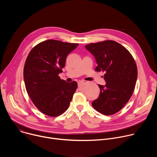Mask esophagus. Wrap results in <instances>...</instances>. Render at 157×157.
<instances>
[{"label": "esophagus", "mask_w": 157, "mask_h": 157, "mask_svg": "<svg viewBox=\"0 0 157 157\" xmlns=\"http://www.w3.org/2000/svg\"><path fill=\"white\" fill-rule=\"evenodd\" d=\"M85 83V82H84V81H79V82H78V87H81V86H82Z\"/></svg>", "instance_id": "34e87169"}]
</instances>
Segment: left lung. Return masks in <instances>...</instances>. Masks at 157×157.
Returning a JSON list of instances; mask_svg holds the SVG:
<instances>
[{
	"instance_id": "8db88e82",
	"label": "left lung",
	"mask_w": 157,
	"mask_h": 157,
	"mask_svg": "<svg viewBox=\"0 0 157 157\" xmlns=\"http://www.w3.org/2000/svg\"><path fill=\"white\" fill-rule=\"evenodd\" d=\"M85 48L96 58V71H104L105 86L99 84L100 94L92 102L99 113L110 116L119 112L129 101L135 89L137 68L130 53L119 43L105 40L88 44Z\"/></svg>"
}]
</instances>
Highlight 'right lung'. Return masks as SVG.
<instances>
[{"label":"right lung","mask_w":157,"mask_h":157,"mask_svg":"<svg viewBox=\"0 0 157 157\" xmlns=\"http://www.w3.org/2000/svg\"><path fill=\"white\" fill-rule=\"evenodd\" d=\"M78 44L48 40L36 44L29 53L24 68L25 88L43 114L56 117L68 108L78 84L67 82L58 75L63 71L67 56Z\"/></svg>","instance_id":"1"}]
</instances>
